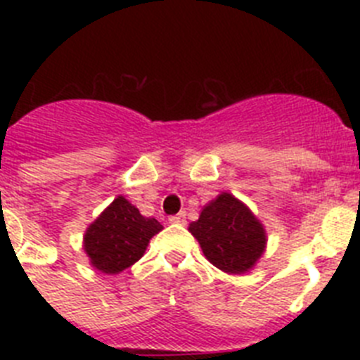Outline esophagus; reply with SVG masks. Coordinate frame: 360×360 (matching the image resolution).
<instances>
[{
  "label": "esophagus",
  "mask_w": 360,
  "mask_h": 360,
  "mask_svg": "<svg viewBox=\"0 0 360 360\" xmlns=\"http://www.w3.org/2000/svg\"><path fill=\"white\" fill-rule=\"evenodd\" d=\"M169 224H184L186 221V212H178V214L169 216Z\"/></svg>",
  "instance_id": "1"
}]
</instances>
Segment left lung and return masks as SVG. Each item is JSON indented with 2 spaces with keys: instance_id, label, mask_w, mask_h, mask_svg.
<instances>
[{
  "instance_id": "obj_1",
  "label": "left lung",
  "mask_w": 360,
  "mask_h": 360,
  "mask_svg": "<svg viewBox=\"0 0 360 360\" xmlns=\"http://www.w3.org/2000/svg\"><path fill=\"white\" fill-rule=\"evenodd\" d=\"M189 231L209 262L229 274L247 272L265 250L263 225L229 193L205 205Z\"/></svg>"
}]
</instances>
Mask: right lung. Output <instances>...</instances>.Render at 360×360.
<instances>
[{
    "mask_svg": "<svg viewBox=\"0 0 360 360\" xmlns=\"http://www.w3.org/2000/svg\"><path fill=\"white\" fill-rule=\"evenodd\" d=\"M162 231L155 218H144L124 196L88 227L84 250L91 265L106 274H119L144 256L149 240Z\"/></svg>",
    "mask_w": 360,
    "mask_h": 360,
    "instance_id": "1",
    "label": "right lung"
}]
</instances>
